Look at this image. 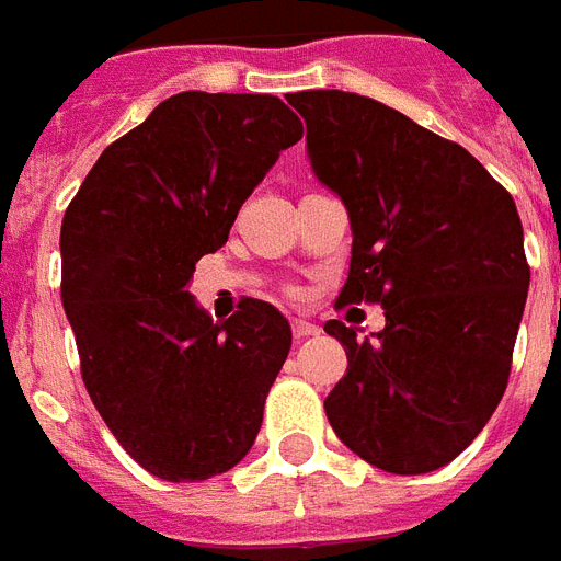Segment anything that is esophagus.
<instances>
[{
    "mask_svg": "<svg viewBox=\"0 0 561 561\" xmlns=\"http://www.w3.org/2000/svg\"><path fill=\"white\" fill-rule=\"evenodd\" d=\"M293 333L295 339H309V335H318V327L307 318H293Z\"/></svg>",
    "mask_w": 561,
    "mask_h": 561,
    "instance_id": "34e87169",
    "label": "esophagus"
}]
</instances>
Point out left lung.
<instances>
[{
  "mask_svg": "<svg viewBox=\"0 0 561 561\" xmlns=\"http://www.w3.org/2000/svg\"><path fill=\"white\" fill-rule=\"evenodd\" d=\"M286 101L307 121L312 173L351 217L339 307H385L370 339L324 324L347 351L327 420L376 469L434 472L481 434L507 388L530 286L513 196L463 147L374 98L318 89Z\"/></svg>",
  "mask_w": 561,
  "mask_h": 561,
  "instance_id": "8db88e82",
  "label": "left lung"
}]
</instances>
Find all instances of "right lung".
Listing matches in <instances>:
<instances>
[{
    "instance_id": "1",
    "label": "right lung",
    "mask_w": 561,
    "mask_h": 561,
    "mask_svg": "<svg viewBox=\"0 0 561 561\" xmlns=\"http://www.w3.org/2000/svg\"><path fill=\"white\" fill-rule=\"evenodd\" d=\"M301 136L280 98L179 92L103 150L66 208L60 295L83 385L161 481L222 474L254 446L289 321L257 298L214 321L187 286Z\"/></svg>"
}]
</instances>
